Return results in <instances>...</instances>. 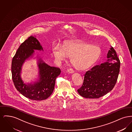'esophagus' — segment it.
Instances as JSON below:
<instances>
[{
    "label": "esophagus",
    "mask_w": 132,
    "mask_h": 132,
    "mask_svg": "<svg viewBox=\"0 0 132 132\" xmlns=\"http://www.w3.org/2000/svg\"><path fill=\"white\" fill-rule=\"evenodd\" d=\"M67 71H68V72L69 73H70V74H72V73H74V70H73L72 68H69V69H68V70H67Z\"/></svg>",
    "instance_id": "esophagus-1"
}]
</instances>
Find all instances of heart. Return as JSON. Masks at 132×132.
I'll list each match as a JSON object with an SVG mask.
<instances>
[{"mask_svg": "<svg viewBox=\"0 0 132 132\" xmlns=\"http://www.w3.org/2000/svg\"><path fill=\"white\" fill-rule=\"evenodd\" d=\"M52 53L57 63H61L71 58V62L76 69L85 70L93 65L101 56V48L96 45L84 42H68L62 47L54 45Z\"/></svg>", "mask_w": 132, "mask_h": 132, "instance_id": "obj_1", "label": "heart"}]
</instances>
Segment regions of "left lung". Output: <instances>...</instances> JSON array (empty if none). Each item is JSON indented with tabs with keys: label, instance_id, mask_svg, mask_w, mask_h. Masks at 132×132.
I'll use <instances>...</instances> for the list:
<instances>
[{
	"label": "left lung",
	"instance_id": "obj_1",
	"mask_svg": "<svg viewBox=\"0 0 132 132\" xmlns=\"http://www.w3.org/2000/svg\"><path fill=\"white\" fill-rule=\"evenodd\" d=\"M104 63L93 67L85 73L82 87L78 92L88 98H98L114 87L119 73L120 61L112 47L109 50Z\"/></svg>",
	"mask_w": 132,
	"mask_h": 132
}]
</instances>
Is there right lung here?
I'll list each match as a JSON object with an SVG mask.
<instances>
[{"mask_svg":"<svg viewBox=\"0 0 132 132\" xmlns=\"http://www.w3.org/2000/svg\"><path fill=\"white\" fill-rule=\"evenodd\" d=\"M35 50H44L37 38L31 36L20 45L13 58L12 80L17 90L26 97L33 101H42L47 98L53 93L55 80L60 75L61 70L49 66L38 56V79L33 83H25L21 75L22 67L26 60L34 56Z\"/></svg>","mask_w":132,"mask_h":132,"instance_id":"1","label":"right lung"}]
</instances>
